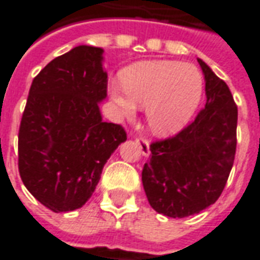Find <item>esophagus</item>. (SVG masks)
Segmentation results:
<instances>
[{
	"label": "esophagus",
	"instance_id": "1",
	"mask_svg": "<svg viewBox=\"0 0 260 260\" xmlns=\"http://www.w3.org/2000/svg\"><path fill=\"white\" fill-rule=\"evenodd\" d=\"M136 143H138V146L141 149V152L143 156H149V154H150V147H149V142H147L146 139L138 138V139H136Z\"/></svg>",
	"mask_w": 260,
	"mask_h": 260
}]
</instances>
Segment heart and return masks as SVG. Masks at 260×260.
<instances>
[{
  "instance_id": "1",
  "label": "heart",
  "mask_w": 260,
  "mask_h": 260,
  "mask_svg": "<svg viewBox=\"0 0 260 260\" xmlns=\"http://www.w3.org/2000/svg\"><path fill=\"white\" fill-rule=\"evenodd\" d=\"M122 83L111 82L110 97L124 118L146 106L150 129L161 136L174 135L185 126L203 96V78L191 64L175 61H143L131 65Z\"/></svg>"
}]
</instances>
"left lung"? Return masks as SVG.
<instances>
[{"label": "left lung", "instance_id": "obj_1", "mask_svg": "<svg viewBox=\"0 0 260 260\" xmlns=\"http://www.w3.org/2000/svg\"><path fill=\"white\" fill-rule=\"evenodd\" d=\"M206 104L177 135L150 145L142 170L147 201L157 213L182 218L206 209L221 195L237 149L238 110L225 82L198 58Z\"/></svg>", "mask_w": 260, "mask_h": 260}]
</instances>
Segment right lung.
<instances>
[{"instance_id": "add662e5", "label": "right lung", "mask_w": 260, "mask_h": 260, "mask_svg": "<svg viewBox=\"0 0 260 260\" xmlns=\"http://www.w3.org/2000/svg\"><path fill=\"white\" fill-rule=\"evenodd\" d=\"M103 48L78 46L33 79L18 135V167L27 191L55 213L79 209L93 195L103 167L126 141L104 122L107 97Z\"/></svg>"}]
</instances>
